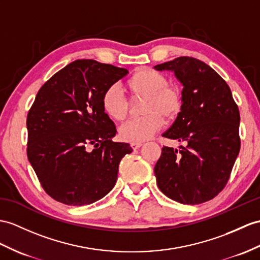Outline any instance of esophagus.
<instances>
[{
    "mask_svg": "<svg viewBox=\"0 0 260 260\" xmlns=\"http://www.w3.org/2000/svg\"><path fill=\"white\" fill-rule=\"evenodd\" d=\"M142 145V143L141 142H134V143H131V148L134 149V150H137V149H139Z\"/></svg>",
    "mask_w": 260,
    "mask_h": 260,
    "instance_id": "1",
    "label": "esophagus"
}]
</instances>
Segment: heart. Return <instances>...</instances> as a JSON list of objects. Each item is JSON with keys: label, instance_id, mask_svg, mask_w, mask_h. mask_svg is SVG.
<instances>
[{"label": "heart", "instance_id": "heart-1", "mask_svg": "<svg viewBox=\"0 0 260 260\" xmlns=\"http://www.w3.org/2000/svg\"><path fill=\"white\" fill-rule=\"evenodd\" d=\"M125 89L131 99H144L141 106V118L125 122L119 136L126 142H142L159 131L167 121L179 117L183 107V94L180 88L168 84L163 74L149 68H140L125 81ZM101 108L113 121L122 122L128 116L129 103L117 87H108L101 97Z\"/></svg>", "mask_w": 260, "mask_h": 260}]
</instances>
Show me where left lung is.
Segmentation results:
<instances>
[{
  "instance_id": "obj_1",
  "label": "left lung",
  "mask_w": 260,
  "mask_h": 260,
  "mask_svg": "<svg viewBox=\"0 0 260 260\" xmlns=\"http://www.w3.org/2000/svg\"><path fill=\"white\" fill-rule=\"evenodd\" d=\"M173 71L183 85V107L164 138L154 167L156 184L169 199L195 205L214 199L230 180L240 149L239 110L226 81L205 62L181 56L154 67Z\"/></svg>"
}]
</instances>
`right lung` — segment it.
Masks as SVG:
<instances>
[{
  "instance_id": "right-lung-1",
  "label": "right lung",
  "mask_w": 260,
  "mask_h": 260,
  "mask_svg": "<svg viewBox=\"0 0 260 260\" xmlns=\"http://www.w3.org/2000/svg\"><path fill=\"white\" fill-rule=\"evenodd\" d=\"M128 71L93 59H77L53 75L27 113V157L50 198L89 205L115 186L119 163L132 152L113 142L116 125L101 108L108 87Z\"/></svg>"
}]
</instances>
